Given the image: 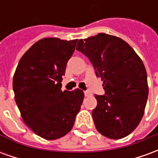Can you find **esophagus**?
I'll list each match as a JSON object with an SVG mask.
<instances>
[{
    "label": "esophagus",
    "instance_id": "obj_1",
    "mask_svg": "<svg viewBox=\"0 0 158 158\" xmlns=\"http://www.w3.org/2000/svg\"><path fill=\"white\" fill-rule=\"evenodd\" d=\"M85 96H91V92H90L89 90H85Z\"/></svg>",
    "mask_w": 158,
    "mask_h": 158
}]
</instances>
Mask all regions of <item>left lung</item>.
<instances>
[{
  "instance_id": "8db88e82",
  "label": "left lung",
  "mask_w": 158,
  "mask_h": 158,
  "mask_svg": "<svg viewBox=\"0 0 158 158\" xmlns=\"http://www.w3.org/2000/svg\"><path fill=\"white\" fill-rule=\"evenodd\" d=\"M76 50L89 58L103 80L105 94L95 96L97 106L92 111L96 129L110 139L129 135L142 118L148 96L141 59L127 42L104 33L79 40Z\"/></svg>"
}]
</instances>
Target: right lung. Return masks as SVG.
Returning a JSON list of instances; mask_svg holds the SVG:
<instances>
[{"label": "right lung", "mask_w": 158, "mask_h": 158, "mask_svg": "<svg viewBox=\"0 0 158 158\" xmlns=\"http://www.w3.org/2000/svg\"><path fill=\"white\" fill-rule=\"evenodd\" d=\"M77 41L40 40L23 54L13 76L15 101L23 122L45 139L67 135L82 105L81 89H61L62 77Z\"/></svg>", "instance_id": "obj_1"}]
</instances>
